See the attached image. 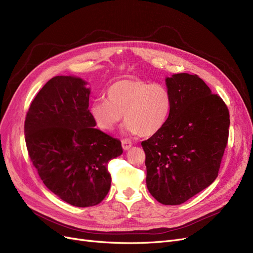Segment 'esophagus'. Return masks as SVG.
I'll return each mask as SVG.
<instances>
[{"mask_svg": "<svg viewBox=\"0 0 253 253\" xmlns=\"http://www.w3.org/2000/svg\"><path fill=\"white\" fill-rule=\"evenodd\" d=\"M121 144H123V149L125 151H127L130 146H132V141L128 140V139H123L121 140Z\"/></svg>", "mask_w": 253, "mask_h": 253, "instance_id": "esophagus-1", "label": "esophagus"}]
</instances>
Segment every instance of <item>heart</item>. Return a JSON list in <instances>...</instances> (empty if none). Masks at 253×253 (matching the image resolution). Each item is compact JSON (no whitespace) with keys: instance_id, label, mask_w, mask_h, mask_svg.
Returning <instances> with one entry per match:
<instances>
[{"instance_id":"b5f03b06","label":"heart","mask_w":253,"mask_h":253,"mask_svg":"<svg viewBox=\"0 0 253 253\" xmlns=\"http://www.w3.org/2000/svg\"><path fill=\"white\" fill-rule=\"evenodd\" d=\"M171 109L172 98L167 86L127 78L113 83L107 89V99L94 100L90 111L102 130L114 129L124 115L128 133L150 137L167 125Z\"/></svg>"}]
</instances>
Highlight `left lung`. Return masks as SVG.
Wrapping results in <instances>:
<instances>
[{
  "label": "left lung",
  "mask_w": 253,
  "mask_h": 253,
  "mask_svg": "<svg viewBox=\"0 0 253 253\" xmlns=\"http://www.w3.org/2000/svg\"><path fill=\"white\" fill-rule=\"evenodd\" d=\"M172 98L167 125L141 142L146 186L164 205H179L216 179L229 134V111L197 74L165 80Z\"/></svg>",
  "instance_id": "1"
}]
</instances>
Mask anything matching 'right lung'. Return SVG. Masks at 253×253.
<instances>
[{
    "mask_svg": "<svg viewBox=\"0 0 253 253\" xmlns=\"http://www.w3.org/2000/svg\"><path fill=\"white\" fill-rule=\"evenodd\" d=\"M74 76H55L32 100L25 141L43 184L77 207L99 204L111 187L108 163L123 154L119 139L95 128L90 89Z\"/></svg>",
    "mask_w": 253,
    "mask_h": 253,
    "instance_id": "obj_1",
    "label": "right lung"
}]
</instances>
